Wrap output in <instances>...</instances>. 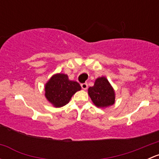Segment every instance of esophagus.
<instances>
[{"mask_svg":"<svg viewBox=\"0 0 159 159\" xmlns=\"http://www.w3.org/2000/svg\"><path fill=\"white\" fill-rule=\"evenodd\" d=\"M81 88H82L83 90H87L88 89V84L87 83H83V84H81Z\"/></svg>","mask_w":159,"mask_h":159,"instance_id":"obj_1","label":"esophagus"}]
</instances>
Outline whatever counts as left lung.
<instances>
[{"instance_id":"left-lung-1","label":"left lung","mask_w":159,"mask_h":159,"mask_svg":"<svg viewBox=\"0 0 159 159\" xmlns=\"http://www.w3.org/2000/svg\"><path fill=\"white\" fill-rule=\"evenodd\" d=\"M89 95L96 107L105 108L111 106L115 102V92L105 77H99L92 87H89Z\"/></svg>"}]
</instances>
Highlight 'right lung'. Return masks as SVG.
<instances>
[{
  "mask_svg": "<svg viewBox=\"0 0 159 159\" xmlns=\"http://www.w3.org/2000/svg\"><path fill=\"white\" fill-rule=\"evenodd\" d=\"M81 89V85L77 81L69 80L68 75L57 73L44 85V95L53 106L60 108L67 105L72 96Z\"/></svg>",
  "mask_w": 159,
  "mask_h": 159,
  "instance_id": "1",
  "label": "right lung"
}]
</instances>
